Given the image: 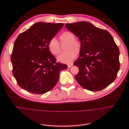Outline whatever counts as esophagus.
<instances>
[{
  "label": "esophagus",
  "mask_w": 129,
  "mask_h": 129,
  "mask_svg": "<svg viewBox=\"0 0 129 129\" xmlns=\"http://www.w3.org/2000/svg\"><path fill=\"white\" fill-rule=\"evenodd\" d=\"M67 66H68V68H70L71 67H72V66H73V63H68V64H67Z\"/></svg>",
  "instance_id": "1"
}]
</instances>
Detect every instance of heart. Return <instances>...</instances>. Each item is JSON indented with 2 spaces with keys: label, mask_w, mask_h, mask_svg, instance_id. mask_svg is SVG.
Masks as SVG:
<instances>
[{
  "label": "heart",
  "mask_w": 129,
  "mask_h": 129,
  "mask_svg": "<svg viewBox=\"0 0 129 129\" xmlns=\"http://www.w3.org/2000/svg\"><path fill=\"white\" fill-rule=\"evenodd\" d=\"M60 43L63 45L67 43L65 50L66 52L61 53L57 57V59L62 63H70L76 57V54H79L81 44L79 41L75 39V35L71 32L64 31L59 36ZM54 38L51 39L48 43L50 52L57 55L61 51L60 44Z\"/></svg>",
  "instance_id": "heart-1"
}]
</instances>
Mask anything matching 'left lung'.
I'll return each mask as SVG.
<instances>
[{
	"instance_id": "1",
	"label": "left lung",
	"mask_w": 129,
	"mask_h": 129,
	"mask_svg": "<svg viewBox=\"0 0 129 129\" xmlns=\"http://www.w3.org/2000/svg\"><path fill=\"white\" fill-rule=\"evenodd\" d=\"M66 27L80 41V56L74 65L79 69L75 79L84 88L98 91L116 79L120 68L119 50L106 30L85 21L66 24Z\"/></svg>"
}]
</instances>
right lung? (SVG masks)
<instances>
[{
	"instance_id": "1",
	"label": "right lung",
	"mask_w": 129,
	"mask_h": 129,
	"mask_svg": "<svg viewBox=\"0 0 129 129\" xmlns=\"http://www.w3.org/2000/svg\"><path fill=\"white\" fill-rule=\"evenodd\" d=\"M63 23L38 22L20 34L16 40L11 57L13 74L23 89L43 94L57 84L61 71L67 64L56 62L48 48L49 41Z\"/></svg>"
}]
</instances>
